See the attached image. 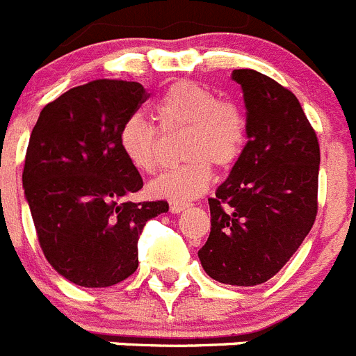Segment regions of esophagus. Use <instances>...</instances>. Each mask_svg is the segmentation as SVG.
I'll return each instance as SVG.
<instances>
[{
	"instance_id": "esophagus-1",
	"label": "esophagus",
	"mask_w": 356,
	"mask_h": 356,
	"mask_svg": "<svg viewBox=\"0 0 356 356\" xmlns=\"http://www.w3.org/2000/svg\"><path fill=\"white\" fill-rule=\"evenodd\" d=\"M188 207L187 201H171V205H169V209H171L172 213H178L181 212V210H185Z\"/></svg>"
}]
</instances>
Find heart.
Here are the masks:
<instances>
[{
    "label": "heart",
    "instance_id": "obj_1",
    "mask_svg": "<svg viewBox=\"0 0 356 356\" xmlns=\"http://www.w3.org/2000/svg\"><path fill=\"white\" fill-rule=\"evenodd\" d=\"M162 130L187 128L181 155L187 162L165 169L151 181L153 196L187 201L207 191L212 165L229 169L242 155L248 139L246 115L241 106L219 99L205 85L176 81L155 103ZM119 146L130 165L151 172L159 162V130L140 115H131L119 130Z\"/></svg>",
    "mask_w": 356,
    "mask_h": 356
}]
</instances>
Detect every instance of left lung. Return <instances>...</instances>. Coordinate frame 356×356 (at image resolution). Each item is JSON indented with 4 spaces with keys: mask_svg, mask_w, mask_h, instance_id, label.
Listing matches in <instances>:
<instances>
[{
    "mask_svg": "<svg viewBox=\"0 0 356 356\" xmlns=\"http://www.w3.org/2000/svg\"><path fill=\"white\" fill-rule=\"evenodd\" d=\"M248 143L209 197L210 235L197 257L221 284L260 285L289 262L317 216L319 143L298 97L253 69H235Z\"/></svg>",
    "mask_w": 356,
    "mask_h": 356,
    "instance_id": "1",
    "label": "left lung"
}]
</instances>
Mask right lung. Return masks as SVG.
I'll list each match as a JSON object with an SVG mask.
<instances>
[{
	"label": "right lung",
	"instance_id": "right-lung-1",
	"mask_svg": "<svg viewBox=\"0 0 356 356\" xmlns=\"http://www.w3.org/2000/svg\"><path fill=\"white\" fill-rule=\"evenodd\" d=\"M149 94L137 81L94 80L40 112L28 143L23 187L40 250L80 287H110L134 275L139 242L168 201L127 197L143 188L119 146L122 122Z\"/></svg>",
	"mask_w": 356,
	"mask_h": 356
}]
</instances>
